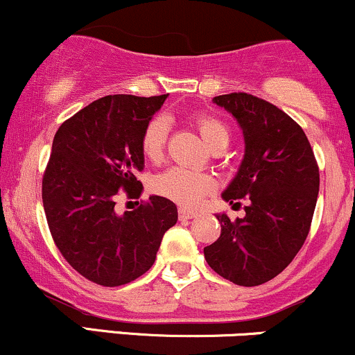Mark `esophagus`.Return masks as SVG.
Instances as JSON below:
<instances>
[{
    "label": "esophagus",
    "instance_id": "obj_1",
    "mask_svg": "<svg viewBox=\"0 0 355 355\" xmlns=\"http://www.w3.org/2000/svg\"><path fill=\"white\" fill-rule=\"evenodd\" d=\"M195 217H197V214H195V211H190V210H185V209L178 210V218H180V220H190V218H195Z\"/></svg>",
    "mask_w": 355,
    "mask_h": 355
}]
</instances>
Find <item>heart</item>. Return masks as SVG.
Segmentation results:
<instances>
[{
    "label": "heart",
    "instance_id": "obj_1",
    "mask_svg": "<svg viewBox=\"0 0 355 355\" xmlns=\"http://www.w3.org/2000/svg\"><path fill=\"white\" fill-rule=\"evenodd\" d=\"M193 125L200 137L211 150L225 148L229 145L230 133L223 121L209 113H198L193 116ZM166 141H168V121L164 116H155L146 123L141 133V153L148 162H160L164 158ZM215 187V180L209 173L193 172V170L175 168L157 175L152 182L155 193L168 198L185 209H195L202 203Z\"/></svg>",
    "mask_w": 355,
    "mask_h": 355
}]
</instances>
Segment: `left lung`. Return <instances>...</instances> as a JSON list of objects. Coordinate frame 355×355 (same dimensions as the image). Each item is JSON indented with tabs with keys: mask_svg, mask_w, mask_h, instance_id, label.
<instances>
[{
	"mask_svg": "<svg viewBox=\"0 0 355 355\" xmlns=\"http://www.w3.org/2000/svg\"><path fill=\"white\" fill-rule=\"evenodd\" d=\"M239 121L245 155L223 200L245 198V217L218 214L220 237L207 263L230 282L254 287L279 275L302 248L319 195V165L304 130L287 113L248 93L215 96Z\"/></svg>",
	"mask_w": 355,
	"mask_h": 355,
	"instance_id": "obj_1",
	"label": "left lung"
}]
</instances>
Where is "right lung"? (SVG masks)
<instances>
[{"mask_svg":"<svg viewBox=\"0 0 355 355\" xmlns=\"http://www.w3.org/2000/svg\"><path fill=\"white\" fill-rule=\"evenodd\" d=\"M166 95H108L63 121L43 175V207L55 245L78 274L103 287L144 275L178 211L168 198L118 215V195L140 197L141 133Z\"/></svg>","mask_w":355,"mask_h":355,"instance_id":"1","label":"right lung"}]
</instances>
